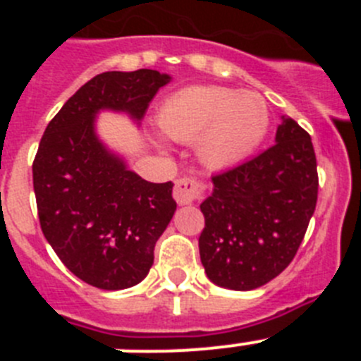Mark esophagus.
<instances>
[{
    "mask_svg": "<svg viewBox=\"0 0 361 361\" xmlns=\"http://www.w3.org/2000/svg\"><path fill=\"white\" fill-rule=\"evenodd\" d=\"M204 190H206L204 183L193 177H183L175 183L173 199L177 200L178 206H188V204L200 199L204 195Z\"/></svg>",
    "mask_w": 361,
    "mask_h": 361,
    "instance_id": "1",
    "label": "esophagus"
}]
</instances>
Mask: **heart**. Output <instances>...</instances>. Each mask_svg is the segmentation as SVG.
I'll use <instances>...</instances> for the list:
<instances>
[{
	"label": "heart",
	"instance_id": "heart-1",
	"mask_svg": "<svg viewBox=\"0 0 361 361\" xmlns=\"http://www.w3.org/2000/svg\"><path fill=\"white\" fill-rule=\"evenodd\" d=\"M157 123L171 141H195L199 159L222 170L240 164L269 128L266 99L226 86H188L166 99Z\"/></svg>",
	"mask_w": 361,
	"mask_h": 361
}]
</instances>
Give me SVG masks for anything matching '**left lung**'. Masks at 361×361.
Listing matches in <instances>:
<instances>
[{
    "label": "left lung",
    "mask_w": 361,
    "mask_h": 361,
    "mask_svg": "<svg viewBox=\"0 0 361 361\" xmlns=\"http://www.w3.org/2000/svg\"><path fill=\"white\" fill-rule=\"evenodd\" d=\"M275 142L212 177V195L200 204L206 219L200 262L220 288L251 291L279 276L295 258L317 208V155L309 133L282 116Z\"/></svg>",
    "instance_id": "8db88e82"
}]
</instances>
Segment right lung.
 I'll return each instance as SVG.
<instances>
[{
  "instance_id": "1",
  "label": "right lung",
  "mask_w": 361,
  "mask_h": 361,
  "mask_svg": "<svg viewBox=\"0 0 361 361\" xmlns=\"http://www.w3.org/2000/svg\"><path fill=\"white\" fill-rule=\"evenodd\" d=\"M171 75L157 70L104 72L63 104L41 137L32 164L44 238L73 275L117 291L148 275L153 247L177 209L173 183H148L97 135L110 110L139 124Z\"/></svg>"
}]
</instances>
